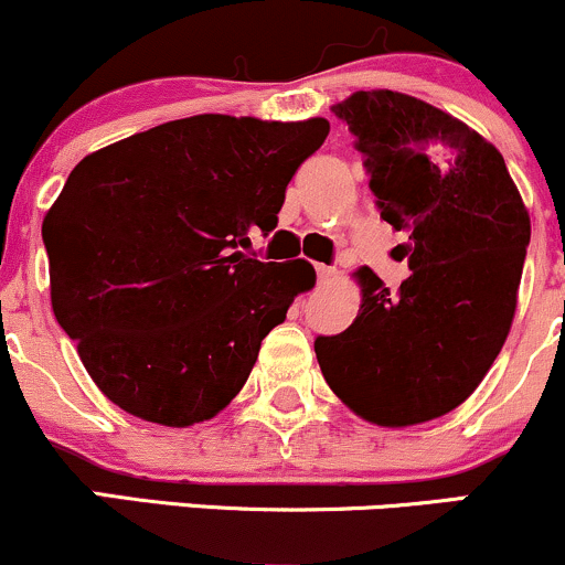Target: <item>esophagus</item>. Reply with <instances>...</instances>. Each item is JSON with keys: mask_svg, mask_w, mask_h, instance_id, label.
<instances>
[{"mask_svg": "<svg viewBox=\"0 0 565 565\" xmlns=\"http://www.w3.org/2000/svg\"><path fill=\"white\" fill-rule=\"evenodd\" d=\"M316 276H319V281H329V278L334 276V268L332 265H316Z\"/></svg>", "mask_w": 565, "mask_h": 565, "instance_id": "esophagus-1", "label": "esophagus"}]
</instances>
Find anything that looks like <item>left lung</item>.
I'll list each match as a JSON object with an SVG mask.
<instances>
[{"label": "left lung", "mask_w": 565, "mask_h": 565, "mask_svg": "<svg viewBox=\"0 0 565 565\" xmlns=\"http://www.w3.org/2000/svg\"><path fill=\"white\" fill-rule=\"evenodd\" d=\"M364 157L380 217L406 233L408 278L361 270L345 332L316 337L323 380L355 414L406 427L451 412L494 364L515 313L531 238L502 153L430 103L391 89L332 108Z\"/></svg>", "instance_id": "8db88e82"}]
</instances>
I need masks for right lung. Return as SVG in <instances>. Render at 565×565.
<instances>
[{"instance_id": "add662e5", "label": "right lung", "mask_w": 565, "mask_h": 565, "mask_svg": "<svg viewBox=\"0 0 565 565\" xmlns=\"http://www.w3.org/2000/svg\"><path fill=\"white\" fill-rule=\"evenodd\" d=\"M327 119L201 114L84 157L42 223L55 319L95 385L167 427L212 419L260 342L313 287L305 260L263 263L289 180Z\"/></svg>"}]
</instances>
